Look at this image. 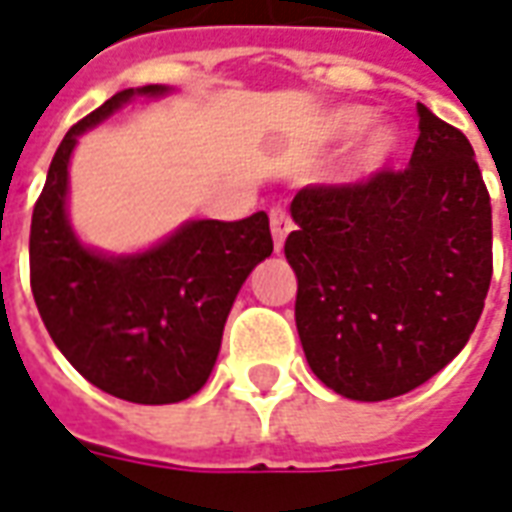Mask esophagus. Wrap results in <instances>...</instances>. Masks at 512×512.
I'll list each match as a JSON object with an SVG mask.
<instances>
[{
	"label": "esophagus",
	"instance_id": "esophagus-1",
	"mask_svg": "<svg viewBox=\"0 0 512 512\" xmlns=\"http://www.w3.org/2000/svg\"><path fill=\"white\" fill-rule=\"evenodd\" d=\"M270 229H272V240H275V251L281 253L283 242H286V237H289V231L294 229L292 215H289L286 210H281V207H275V210L270 212Z\"/></svg>",
	"mask_w": 512,
	"mask_h": 512
}]
</instances>
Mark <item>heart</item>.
I'll use <instances>...</instances> for the list:
<instances>
[{"label":"heart","mask_w":512,"mask_h":512,"mask_svg":"<svg viewBox=\"0 0 512 512\" xmlns=\"http://www.w3.org/2000/svg\"><path fill=\"white\" fill-rule=\"evenodd\" d=\"M374 111L365 106H338L327 111L319 125V133L327 141H341V138L357 136L360 130L368 127ZM404 147V133L395 122H374L368 131L354 144L352 155L346 160L349 177H374L382 169L390 166V160Z\"/></svg>","instance_id":"1"}]
</instances>
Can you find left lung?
Instances as JSON below:
<instances>
[{"mask_svg": "<svg viewBox=\"0 0 512 512\" xmlns=\"http://www.w3.org/2000/svg\"><path fill=\"white\" fill-rule=\"evenodd\" d=\"M409 169L313 185L292 201L286 259L311 371L352 401L439 374L475 333L491 283V199L469 138L417 103Z\"/></svg>", "mask_w": 512, "mask_h": 512, "instance_id": "1", "label": "left lung"}]
</instances>
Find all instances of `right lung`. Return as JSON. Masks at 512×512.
Here are the masks:
<instances>
[{"label":"right lung","mask_w":512,"mask_h":512,"mask_svg":"<svg viewBox=\"0 0 512 512\" xmlns=\"http://www.w3.org/2000/svg\"><path fill=\"white\" fill-rule=\"evenodd\" d=\"M125 89L67 130L32 212L29 278L48 335L87 382L133 404H177L210 379L223 324L253 267L272 253L270 218L185 220L138 253H103L78 240L67 215V166L87 133L136 95Z\"/></svg>","instance_id":"add662e5"}]
</instances>
